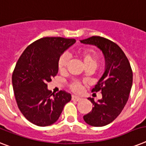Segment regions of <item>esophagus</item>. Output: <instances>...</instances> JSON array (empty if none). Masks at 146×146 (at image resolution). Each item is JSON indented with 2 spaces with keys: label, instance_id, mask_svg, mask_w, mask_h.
<instances>
[{
  "label": "esophagus",
  "instance_id": "esophagus-1",
  "mask_svg": "<svg viewBox=\"0 0 146 146\" xmlns=\"http://www.w3.org/2000/svg\"><path fill=\"white\" fill-rule=\"evenodd\" d=\"M82 100V98H80L79 97H77L75 95H72V100H75V101H80Z\"/></svg>",
  "mask_w": 146,
  "mask_h": 146
}]
</instances>
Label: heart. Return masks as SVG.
Segmentation results:
<instances>
[{
	"instance_id": "obj_1",
	"label": "heart",
	"mask_w": 146,
	"mask_h": 146,
	"mask_svg": "<svg viewBox=\"0 0 146 146\" xmlns=\"http://www.w3.org/2000/svg\"><path fill=\"white\" fill-rule=\"evenodd\" d=\"M78 54L80 58L83 61L85 67H93L96 68L98 64V57L94 51L85 49V50L80 51ZM68 61H69V58L67 54H61L58 61V68L59 72H63L65 70ZM69 88L73 92L79 93L82 90V86L79 82L73 81L69 85Z\"/></svg>"
}]
</instances>
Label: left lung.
Returning a JSON list of instances; mask_svg holds the SVG:
<instances>
[{
    "mask_svg": "<svg viewBox=\"0 0 146 146\" xmlns=\"http://www.w3.org/2000/svg\"><path fill=\"white\" fill-rule=\"evenodd\" d=\"M80 42L94 45L105 57V72L92 91L101 92V100L95 102L93 98H88L94 107L83 116L84 121L91 126H105L113 121L126 105L132 87V69L122 49L111 40L93 36Z\"/></svg>",
    "mask_w": 146,
    "mask_h": 146,
    "instance_id": "8db88e82",
    "label": "left lung"
}]
</instances>
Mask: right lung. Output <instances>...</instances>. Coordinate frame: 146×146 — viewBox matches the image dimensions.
Here are the masks:
<instances>
[{
  "label": "right lung",
  "mask_w": 146,
  "mask_h": 146,
  "mask_svg": "<svg viewBox=\"0 0 146 146\" xmlns=\"http://www.w3.org/2000/svg\"><path fill=\"white\" fill-rule=\"evenodd\" d=\"M75 39L43 37L25 48L15 64L12 76L14 95L22 114L30 122L46 127L54 124L61 115L71 94H57L47 89V82L58 72V61Z\"/></svg>",
  "instance_id": "1"
}]
</instances>
